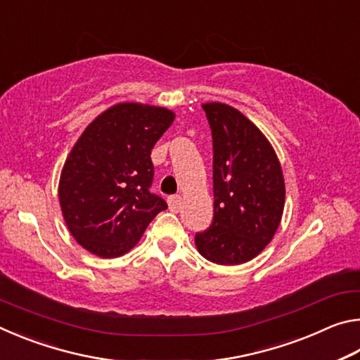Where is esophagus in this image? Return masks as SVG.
<instances>
[{
    "mask_svg": "<svg viewBox=\"0 0 360 360\" xmlns=\"http://www.w3.org/2000/svg\"><path fill=\"white\" fill-rule=\"evenodd\" d=\"M181 205H182V198L179 195H172V197H168V206L172 211L178 212L181 210Z\"/></svg>",
    "mask_w": 360,
    "mask_h": 360,
    "instance_id": "obj_1",
    "label": "esophagus"
}]
</instances>
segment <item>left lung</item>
I'll list each match as a JSON object with an SVG mask.
<instances>
[{
  "label": "left lung",
  "mask_w": 360,
  "mask_h": 360,
  "mask_svg": "<svg viewBox=\"0 0 360 360\" xmlns=\"http://www.w3.org/2000/svg\"><path fill=\"white\" fill-rule=\"evenodd\" d=\"M212 136L214 216L195 235L200 254L238 265L262 252L281 222L284 178L275 150L251 120L222 103L203 105Z\"/></svg>",
  "instance_id": "obj_1"
}]
</instances>
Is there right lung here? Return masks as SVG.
I'll use <instances>...</instances> for the list:
<instances>
[{
    "instance_id": "obj_1",
    "label": "right lung",
    "mask_w": 360,
    "mask_h": 360,
    "mask_svg": "<svg viewBox=\"0 0 360 360\" xmlns=\"http://www.w3.org/2000/svg\"><path fill=\"white\" fill-rule=\"evenodd\" d=\"M174 120L165 108L122 103L79 138L60 178V206L71 235L100 257L136 245L165 200L150 192V150Z\"/></svg>"
}]
</instances>
